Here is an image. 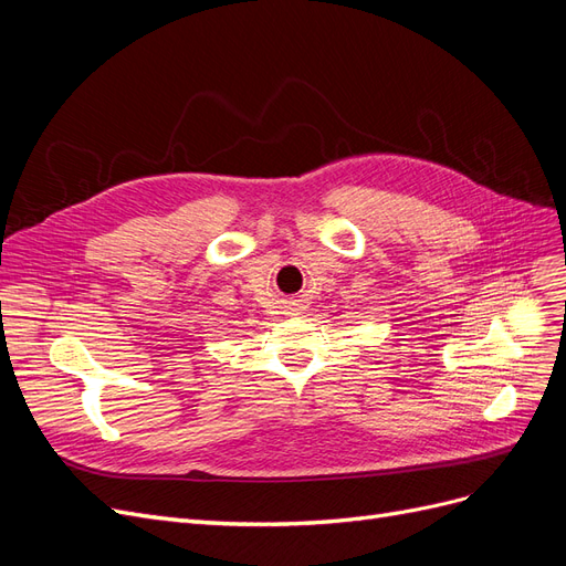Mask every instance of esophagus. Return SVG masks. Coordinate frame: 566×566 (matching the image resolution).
Returning a JSON list of instances; mask_svg holds the SVG:
<instances>
[{
	"label": "esophagus",
	"mask_w": 566,
	"mask_h": 566,
	"mask_svg": "<svg viewBox=\"0 0 566 566\" xmlns=\"http://www.w3.org/2000/svg\"><path fill=\"white\" fill-rule=\"evenodd\" d=\"M291 305H294V307H291V310H294V313H298V310L303 307V301H294V303H291Z\"/></svg>",
	"instance_id": "obj_1"
}]
</instances>
